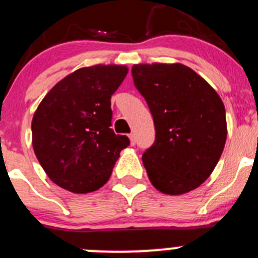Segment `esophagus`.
Segmentation results:
<instances>
[{
  "instance_id": "1",
  "label": "esophagus",
  "mask_w": 258,
  "mask_h": 258,
  "mask_svg": "<svg viewBox=\"0 0 258 258\" xmlns=\"http://www.w3.org/2000/svg\"><path fill=\"white\" fill-rule=\"evenodd\" d=\"M129 140H130V144L132 145H135V143H137V139H135L134 134H129Z\"/></svg>"
}]
</instances>
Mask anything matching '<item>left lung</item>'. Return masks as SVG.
Segmentation results:
<instances>
[{"mask_svg": "<svg viewBox=\"0 0 258 258\" xmlns=\"http://www.w3.org/2000/svg\"><path fill=\"white\" fill-rule=\"evenodd\" d=\"M132 75L154 120L155 142L142 158L149 180L169 196L196 189L212 174L226 144L223 101L183 63H137Z\"/></svg>", "mask_w": 258, "mask_h": 258, "instance_id": "8db88e82", "label": "left lung"}]
</instances>
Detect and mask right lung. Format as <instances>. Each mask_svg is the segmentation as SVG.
<instances>
[{"label": "right lung", "instance_id": "right-lung-1", "mask_svg": "<svg viewBox=\"0 0 258 258\" xmlns=\"http://www.w3.org/2000/svg\"><path fill=\"white\" fill-rule=\"evenodd\" d=\"M128 74L125 65L98 63L58 81L37 106L32 147L46 174L69 192L86 195L110 178L129 145L111 125V95Z\"/></svg>", "mask_w": 258, "mask_h": 258}]
</instances>
